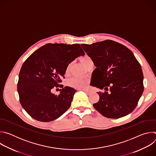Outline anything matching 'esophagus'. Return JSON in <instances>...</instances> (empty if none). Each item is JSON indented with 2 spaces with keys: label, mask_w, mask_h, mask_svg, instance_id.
I'll list each match as a JSON object with an SVG mask.
<instances>
[{
  "label": "esophagus",
  "mask_w": 156,
  "mask_h": 156,
  "mask_svg": "<svg viewBox=\"0 0 156 156\" xmlns=\"http://www.w3.org/2000/svg\"><path fill=\"white\" fill-rule=\"evenodd\" d=\"M83 91H84L86 93H87V94H89V93H90V92H89V91H86V90H83Z\"/></svg>",
  "instance_id": "1"
}]
</instances>
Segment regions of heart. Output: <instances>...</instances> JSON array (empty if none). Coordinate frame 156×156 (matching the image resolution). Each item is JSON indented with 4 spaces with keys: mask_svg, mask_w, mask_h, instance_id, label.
Here are the masks:
<instances>
[{
    "mask_svg": "<svg viewBox=\"0 0 156 156\" xmlns=\"http://www.w3.org/2000/svg\"><path fill=\"white\" fill-rule=\"evenodd\" d=\"M80 61H81L82 64L85 66L86 68L91 63L93 62L92 58L90 57H89L88 55H87L81 57L80 58ZM70 66V65L69 64L67 66V67H66V72L69 70ZM68 84L70 86H72L75 87L76 88L84 89V88L86 87V86H87V85L88 84V81L86 80H83V79H81V78H79L74 77V78H71L68 81Z\"/></svg>",
    "mask_w": 156,
    "mask_h": 156,
    "instance_id": "1",
    "label": "heart"
}]
</instances>
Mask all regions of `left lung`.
I'll use <instances>...</instances> for the list:
<instances>
[{
  "label": "left lung",
  "mask_w": 156,
  "mask_h": 156,
  "mask_svg": "<svg viewBox=\"0 0 156 156\" xmlns=\"http://www.w3.org/2000/svg\"><path fill=\"white\" fill-rule=\"evenodd\" d=\"M81 46L96 66L92 86L109 90L98 93L99 100L94 107L110 119H119L132 112L144 91L141 66L133 53L112 40Z\"/></svg>",
  "instance_id": "1"
}]
</instances>
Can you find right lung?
I'll return each mask as SVG.
<instances>
[{"instance_id":"add662e5","label":"right lung","mask_w":156,"mask_h":156,"mask_svg":"<svg viewBox=\"0 0 156 156\" xmlns=\"http://www.w3.org/2000/svg\"><path fill=\"white\" fill-rule=\"evenodd\" d=\"M84 52L78 44H47L33 52L22 65L17 91L26 112L37 121L48 122L63 114L71 105L75 89L60 83L67 66ZM62 87L58 95L51 93ZM61 90V89H60Z\"/></svg>"}]
</instances>
